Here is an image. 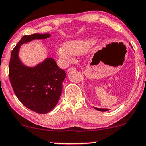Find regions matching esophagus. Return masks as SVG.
Here are the masks:
<instances>
[{
  "instance_id": "34e87169",
  "label": "esophagus",
  "mask_w": 146,
  "mask_h": 146,
  "mask_svg": "<svg viewBox=\"0 0 146 146\" xmlns=\"http://www.w3.org/2000/svg\"><path fill=\"white\" fill-rule=\"evenodd\" d=\"M75 69H76V68H75V67H74V66H73V67H70L67 69V72H69V71H74V70H75Z\"/></svg>"
}]
</instances>
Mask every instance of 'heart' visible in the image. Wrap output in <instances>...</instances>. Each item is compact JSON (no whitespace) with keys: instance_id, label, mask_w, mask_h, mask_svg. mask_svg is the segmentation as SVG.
<instances>
[{"instance_id":"obj_1","label":"heart","mask_w":146,"mask_h":146,"mask_svg":"<svg viewBox=\"0 0 146 146\" xmlns=\"http://www.w3.org/2000/svg\"><path fill=\"white\" fill-rule=\"evenodd\" d=\"M96 43L94 38L68 41L57 49L58 57L66 61L71 60L72 55H81L88 52Z\"/></svg>"}]
</instances>
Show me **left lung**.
I'll use <instances>...</instances> for the list:
<instances>
[{
    "label": "left lung",
    "instance_id": "1",
    "mask_svg": "<svg viewBox=\"0 0 146 146\" xmlns=\"http://www.w3.org/2000/svg\"><path fill=\"white\" fill-rule=\"evenodd\" d=\"M94 108L95 109V110H98V111H108L109 110H108V109H103V108Z\"/></svg>",
    "mask_w": 146,
    "mask_h": 146
}]
</instances>
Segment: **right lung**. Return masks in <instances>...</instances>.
Returning a JSON list of instances; mask_svg holds the SVG:
<instances>
[{"label":"right lung","mask_w":146,"mask_h":146,"mask_svg":"<svg viewBox=\"0 0 146 146\" xmlns=\"http://www.w3.org/2000/svg\"><path fill=\"white\" fill-rule=\"evenodd\" d=\"M50 34L25 35L12 50L9 77L14 93L24 106L36 113L45 114L57 105L66 78L64 70L53 58H47L34 67L22 64L18 54L21 45L35 39L49 38Z\"/></svg>","instance_id":"1"}]
</instances>
